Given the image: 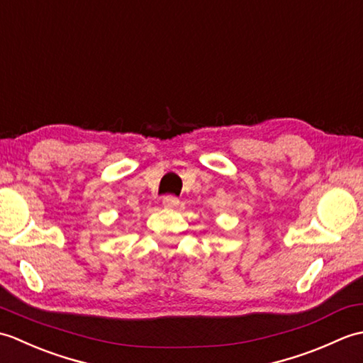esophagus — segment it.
<instances>
[{"instance_id": "34e87169", "label": "esophagus", "mask_w": 363, "mask_h": 363, "mask_svg": "<svg viewBox=\"0 0 363 363\" xmlns=\"http://www.w3.org/2000/svg\"><path fill=\"white\" fill-rule=\"evenodd\" d=\"M162 206H164L165 209H174V207L179 206V199L176 196H165L162 199Z\"/></svg>"}]
</instances>
